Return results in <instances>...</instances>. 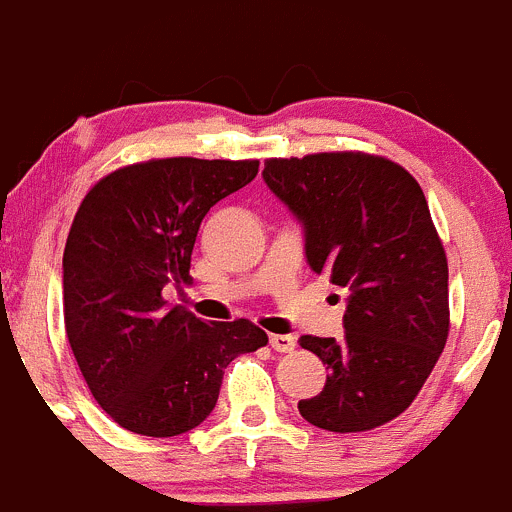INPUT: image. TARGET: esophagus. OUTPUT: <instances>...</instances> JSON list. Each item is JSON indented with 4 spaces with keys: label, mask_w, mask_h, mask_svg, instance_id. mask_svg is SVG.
<instances>
[{
    "label": "esophagus",
    "mask_w": 512,
    "mask_h": 512,
    "mask_svg": "<svg viewBox=\"0 0 512 512\" xmlns=\"http://www.w3.org/2000/svg\"><path fill=\"white\" fill-rule=\"evenodd\" d=\"M269 342L276 353H292L297 348V337L294 335H271Z\"/></svg>",
    "instance_id": "1"
}]
</instances>
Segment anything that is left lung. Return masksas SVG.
Masks as SVG:
<instances>
[{"mask_svg": "<svg viewBox=\"0 0 512 512\" xmlns=\"http://www.w3.org/2000/svg\"><path fill=\"white\" fill-rule=\"evenodd\" d=\"M264 180L304 225L317 274L348 292L345 335H302L330 368L299 414L350 434L409 409L449 335V269L419 182L401 164L365 152L266 159Z\"/></svg>", "mask_w": 512, "mask_h": 512, "instance_id": "left-lung-1", "label": "left lung"}]
</instances>
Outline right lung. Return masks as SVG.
<instances>
[{"mask_svg":"<svg viewBox=\"0 0 512 512\" xmlns=\"http://www.w3.org/2000/svg\"><path fill=\"white\" fill-rule=\"evenodd\" d=\"M256 172L259 159H149L98 180L75 213L65 332L98 406L134 434L177 437L203 424L228 363L269 342L253 322L208 325L162 294L190 281L208 210Z\"/></svg>","mask_w":512,"mask_h":512,"instance_id":"add662e5","label":"right lung"}]
</instances>
